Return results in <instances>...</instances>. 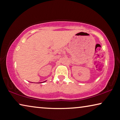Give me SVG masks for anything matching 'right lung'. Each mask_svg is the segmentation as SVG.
Masks as SVG:
<instances>
[{
    "mask_svg": "<svg viewBox=\"0 0 120 120\" xmlns=\"http://www.w3.org/2000/svg\"><path fill=\"white\" fill-rule=\"evenodd\" d=\"M46 81H44V82H46Z\"/></svg>",
    "mask_w": 120,
    "mask_h": 120,
    "instance_id": "1",
    "label": "right lung"
}]
</instances>
